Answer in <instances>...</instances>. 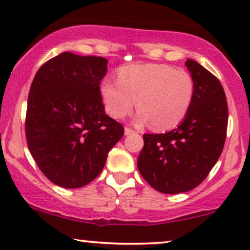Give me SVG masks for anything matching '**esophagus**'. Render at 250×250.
<instances>
[{
	"mask_svg": "<svg viewBox=\"0 0 250 250\" xmlns=\"http://www.w3.org/2000/svg\"><path fill=\"white\" fill-rule=\"evenodd\" d=\"M124 133H125V135H131V134H134V133H136V132L133 131V129H131V128H128V127H125Z\"/></svg>",
	"mask_w": 250,
	"mask_h": 250,
	"instance_id": "obj_1",
	"label": "esophagus"
}]
</instances>
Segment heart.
<instances>
[{
	"instance_id": "heart-1",
	"label": "heart",
	"mask_w": 250,
	"mask_h": 250,
	"mask_svg": "<svg viewBox=\"0 0 250 250\" xmlns=\"http://www.w3.org/2000/svg\"><path fill=\"white\" fill-rule=\"evenodd\" d=\"M193 93L191 75L169 64H131L118 71L117 83L104 78L100 84L102 104L110 117L122 119L131 114L136 100L140 110L134 122L140 125L151 122L159 131L175 127L183 121Z\"/></svg>"
}]
</instances>
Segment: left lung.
<instances>
[{
  "label": "left lung",
  "instance_id": "1",
  "mask_svg": "<svg viewBox=\"0 0 250 250\" xmlns=\"http://www.w3.org/2000/svg\"><path fill=\"white\" fill-rule=\"evenodd\" d=\"M186 66L194 84L193 99L182 123L165 134H143L138 168L153 189L183 193L199 186L223 150L228 102L220 81L197 61Z\"/></svg>",
  "mask_w": 250,
  "mask_h": 250
}]
</instances>
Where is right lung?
Returning <instances> with one entry per match:
<instances>
[{"instance_id": "1", "label": "right lung", "mask_w": 250, "mask_h": 250, "mask_svg": "<svg viewBox=\"0 0 250 250\" xmlns=\"http://www.w3.org/2000/svg\"><path fill=\"white\" fill-rule=\"evenodd\" d=\"M102 57L62 52L46 61L30 86L26 138L37 166L51 182L76 189L104 169L124 127L105 115L100 82Z\"/></svg>"}]
</instances>
